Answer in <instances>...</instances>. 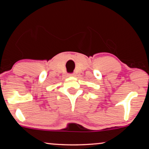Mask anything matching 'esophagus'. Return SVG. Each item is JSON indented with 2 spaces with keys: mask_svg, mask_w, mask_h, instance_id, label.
<instances>
[{
  "mask_svg": "<svg viewBox=\"0 0 149 149\" xmlns=\"http://www.w3.org/2000/svg\"><path fill=\"white\" fill-rule=\"evenodd\" d=\"M68 75H69V76H74V74H69Z\"/></svg>",
  "mask_w": 149,
  "mask_h": 149,
  "instance_id": "esophagus-1",
  "label": "esophagus"
}]
</instances>
